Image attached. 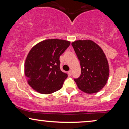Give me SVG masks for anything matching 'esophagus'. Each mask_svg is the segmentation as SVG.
<instances>
[{
	"mask_svg": "<svg viewBox=\"0 0 129 129\" xmlns=\"http://www.w3.org/2000/svg\"><path fill=\"white\" fill-rule=\"evenodd\" d=\"M68 74H69V76H71L72 74V70H69V72H68Z\"/></svg>",
	"mask_w": 129,
	"mask_h": 129,
	"instance_id": "esophagus-1",
	"label": "esophagus"
}]
</instances>
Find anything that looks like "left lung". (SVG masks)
<instances>
[{
  "label": "left lung",
  "mask_w": 129,
  "mask_h": 129,
  "mask_svg": "<svg viewBox=\"0 0 129 129\" xmlns=\"http://www.w3.org/2000/svg\"><path fill=\"white\" fill-rule=\"evenodd\" d=\"M81 65V76L75 79L78 87L84 93H98L106 85L109 66L102 48L91 40H78L72 43Z\"/></svg>",
  "instance_id": "left-lung-1"
}]
</instances>
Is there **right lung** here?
<instances>
[{
  "label": "right lung",
  "instance_id": "obj_1",
  "mask_svg": "<svg viewBox=\"0 0 129 129\" xmlns=\"http://www.w3.org/2000/svg\"><path fill=\"white\" fill-rule=\"evenodd\" d=\"M70 42L63 39H46L36 44L29 51L24 63L28 84L42 94L60 90L67 75L60 69L59 57Z\"/></svg>",
  "mask_w": 129,
  "mask_h": 129
}]
</instances>
